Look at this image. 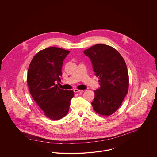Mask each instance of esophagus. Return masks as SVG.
<instances>
[{
    "label": "esophagus",
    "instance_id": "esophagus-1",
    "mask_svg": "<svg viewBox=\"0 0 157 157\" xmlns=\"http://www.w3.org/2000/svg\"><path fill=\"white\" fill-rule=\"evenodd\" d=\"M74 92H83V90H78V89H74Z\"/></svg>",
    "mask_w": 157,
    "mask_h": 157
}]
</instances>
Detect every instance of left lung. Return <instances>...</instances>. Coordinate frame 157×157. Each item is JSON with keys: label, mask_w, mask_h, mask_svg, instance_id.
<instances>
[{"label": "left lung", "mask_w": 157, "mask_h": 157, "mask_svg": "<svg viewBox=\"0 0 157 157\" xmlns=\"http://www.w3.org/2000/svg\"><path fill=\"white\" fill-rule=\"evenodd\" d=\"M91 60L95 75L98 77L100 88L94 91L91 103L95 112L108 116L121 106L129 88V75L123 57L112 46L94 45L84 51Z\"/></svg>", "instance_id": "8db88e82"}]
</instances>
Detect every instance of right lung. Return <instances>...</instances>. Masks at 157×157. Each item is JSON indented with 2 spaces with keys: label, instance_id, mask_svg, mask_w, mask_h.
Wrapping results in <instances>:
<instances>
[{
  "label": "right lung",
  "instance_id": "right-lung-1",
  "mask_svg": "<svg viewBox=\"0 0 157 157\" xmlns=\"http://www.w3.org/2000/svg\"><path fill=\"white\" fill-rule=\"evenodd\" d=\"M70 52L60 48L49 47L40 51L28 67L27 84L35 102L51 120H60L69 111L73 90L58 88L63 60Z\"/></svg>",
  "mask_w": 157,
  "mask_h": 157
}]
</instances>
